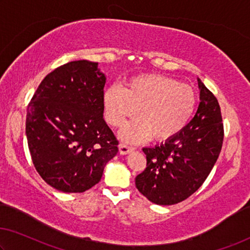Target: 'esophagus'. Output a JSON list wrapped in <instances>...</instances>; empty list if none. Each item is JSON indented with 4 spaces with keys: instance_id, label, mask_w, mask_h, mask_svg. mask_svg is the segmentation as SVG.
<instances>
[{
    "instance_id": "1",
    "label": "esophagus",
    "mask_w": 250,
    "mask_h": 250,
    "mask_svg": "<svg viewBox=\"0 0 250 250\" xmlns=\"http://www.w3.org/2000/svg\"><path fill=\"white\" fill-rule=\"evenodd\" d=\"M135 150V148L129 146L128 144H120L119 145V151H120L121 155H126L129 154V152H131Z\"/></svg>"
}]
</instances>
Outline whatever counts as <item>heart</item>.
I'll return each instance as SVG.
<instances>
[{"label": "heart", "instance_id": "1", "mask_svg": "<svg viewBox=\"0 0 250 250\" xmlns=\"http://www.w3.org/2000/svg\"><path fill=\"white\" fill-rule=\"evenodd\" d=\"M105 119L111 125L120 126L135 115L120 131L122 139L139 143L152 136L168 140L180 133L192 118L196 94L191 86L172 77L145 75L133 78L124 88L112 86L103 94Z\"/></svg>", "mask_w": 250, "mask_h": 250}]
</instances>
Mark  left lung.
Listing matches in <instances>:
<instances>
[{"label": "left lung", "mask_w": 250, "mask_h": 250, "mask_svg": "<svg viewBox=\"0 0 250 250\" xmlns=\"http://www.w3.org/2000/svg\"><path fill=\"white\" fill-rule=\"evenodd\" d=\"M200 104L180 133L155 147L143 148L147 167L136 186L150 202L172 206L199 189L221 151L223 125L218 100L197 78Z\"/></svg>", "instance_id": "1"}]
</instances>
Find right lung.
<instances>
[{
  "instance_id": "right-lung-1",
  "label": "right lung",
  "mask_w": 250,
  "mask_h": 250,
  "mask_svg": "<svg viewBox=\"0 0 250 250\" xmlns=\"http://www.w3.org/2000/svg\"><path fill=\"white\" fill-rule=\"evenodd\" d=\"M98 62L75 61L43 78L29 103L25 135L42 180L64 193L101 181L118 140L103 119L106 77Z\"/></svg>"
}]
</instances>
